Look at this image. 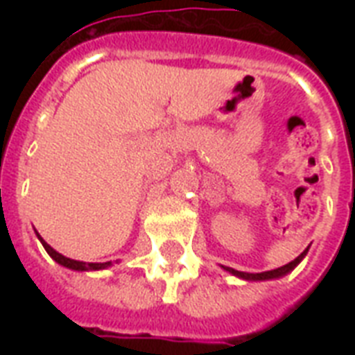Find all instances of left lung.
<instances>
[{
	"instance_id": "8db88e82",
	"label": "left lung",
	"mask_w": 355,
	"mask_h": 355,
	"mask_svg": "<svg viewBox=\"0 0 355 355\" xmlns=\"http://www.w3.org/2000/svg\"><path fill=\"white\" fill-rule=\"evenodd\" d=\"M306 252L308 250H304L298 258H295L293 261H289V263L282 265V267H278V269H272V270H265V272H241V270H236V269H230V267H225V269L228 270V272H232V275L239 276V278H245V280H270V278H280V276L287 275L289 270H293L295 267H297L298 263H300V259L306 256Z\"/></svg>"
}]
</instances>
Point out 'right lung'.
Segmentation results:
<instances>
[{
    "label": "right lung",
    "instance_id": "obj_1",
    "mask_svg": "<svg viewBox=\"0 0 355 355\" xmlns=\"http://www.w3.org/2000/svg\"><path fill=\"white\" fill-rule=\"evenodd\" d=\"M38 239L42 241V245H44V248L47 250V254L51 256L57 263L64 265V267H68V269H73V270H99V269H107L108 265H110V261H107V263H85V261H77V259H69L66 258V256H62V254H58L57 250H53L49 245H47L44 239H42L40 236H38Z\"/></svg>",
    "mask_w": 355,
    "mask_h": 355
}]
</instances>
